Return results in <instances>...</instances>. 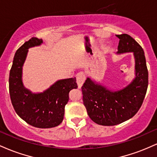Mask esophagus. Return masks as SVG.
Listing matches in <instances>:
<instances>
[{"instance_id":"obj_1","label":"esophagus","mask_w":157,"mask_h":157,"mask_svg":"<svg viewBox=\"0 0 157 157\" xmlns=\"http://www.w3.org/2000/svg\"><path fill=\"white\" fill-rule=\"evenodd\" d=\"M76 78L77 86H78L79 89H80L82 86V85H83L85 80H86V76H85L83 72H79L76 75Z\"/></svg>"}]
</instances>
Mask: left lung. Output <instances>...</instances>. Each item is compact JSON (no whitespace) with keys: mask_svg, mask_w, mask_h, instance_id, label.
Returning <instances> with one entry per match:
<instances>
[{"mask_svg":"<svg viewBox=\"0 0 157 157\" xmlns=\"http://www.w3.org/2000/svg\"><path fill=\"white\" fill-rule=\"evenodd\" d=\"M120 39L117 55L131 53L135 60V77L121 89H110L91 77L82 86L83 104L91 120L101 125H116L134 116L141 107L148 85L145 53L130 35H116Z\"/></svg>","mask_w":157,"mask_h":157,"instance_id":"1","label":"left lung"}]
</instances>
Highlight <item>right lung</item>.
Masks as SVG:
<instances>
[{
  "mask_svg": "<svg viewBox=\"0 0 157 157\" xmlns=\"http://www.w3.org/2000/svg\"><path fill=\"white\" fill-rule=\"evenodd\" d=\"M43 40L32 37L16 52L10 73V94L17 114L34 127L49 128L63 120L65 106L71 90L77 89L76 78L56 81L43 92L33 93L23 82V66L29 48L40 46Z\"/></svg>",
  "mask_w": 157,
  "mask_h": 157,
  "instance_id": "right-lung-1",
  "label": "right lung"
}]
</instances>
